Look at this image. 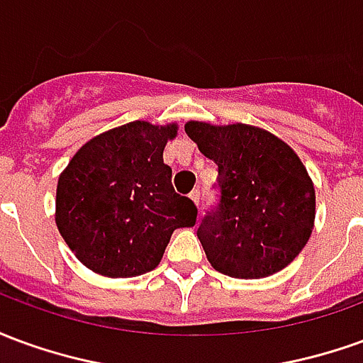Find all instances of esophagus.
<instances>
[{
	"instance_id": "obj_1",
	"label": "esophagus",
	"mask_w": 363,
	"mask_h": 363,
	"mask_svg": "<svg viewBox=\"0 0 363 363\" xmlns=\"http://www.w3.org/2000/svg\"><path fill=\"white\" fill-rule=\"evenodd\" d=\"M189 196H190V200L194 202V204H198V202H200V190L194 189V190H192V192H190Z\"/></svg>"
}]
</instances>
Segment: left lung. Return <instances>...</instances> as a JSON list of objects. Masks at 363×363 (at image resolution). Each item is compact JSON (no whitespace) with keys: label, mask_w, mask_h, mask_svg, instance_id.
Here are the masks:
<instances>
[{"label":"left lung","mask_w":363,"mask_h":363,"mask_svg":"<svg viewBox=\"0 0 363 363\" xmlns=\"http://www.w3.org/2000/svg\"><path fill=\"white\" fill-rule=\"evenodd\" d=\"M184 130L218 165V202L196 231L210 264L245 280L288 267L315 220V189L294 150L247 124L189 122Z\"/></svg>","instance_id":"1"}]
</instances>
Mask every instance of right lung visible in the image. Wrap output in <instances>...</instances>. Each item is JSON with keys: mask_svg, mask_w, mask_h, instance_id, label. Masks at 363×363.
<instances>
[{"mask_svg": "<svg viewBox=\"0 0 363 363\" xmlns=\"http://www.w3.org/2000/svg\"><path fill=\"white\" fill-rule=\"evenodd\" d=\"M177 126L135 120L96 135L60 174L56 225L93 272L132 278L153 270L174 229L192 228L198 208L177 194L163 163Z\"/></svg>", "mask_w": 363, "mask_h": 363, "instance_id": "obj_1", "label": "right lung"}]
</instances>
